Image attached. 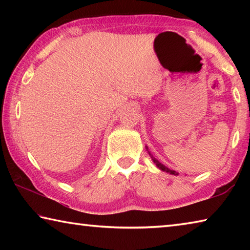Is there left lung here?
<instances>
[{
	"label": "left lung",
	"mask_w": 250,
	"mask_h": 250,
	"mask_svg": "<svg viewBox=\"0 0 250 250\" xmlns=\"http://www.w3.org/2000/svg\"><path fill=\"white\" fill-rule=\"evenodd\" d=\"M146 149H147V146H146ZM149 154L151 155V153H150V152H149ZM151 158H152V160H153V162L155 163V166H156V167H158L160 168V170H162V171H164V172H167V173H170V174H173V175H177V174H179V173H177V172H175V171H173V170H170V168H167V167H164L162 163H160V162H159V161H158V160H156V159H154V158H153V156H152V155H151Z\"/></svg>",
	"instance_id": "left-lung-1"
}]
</instances>
